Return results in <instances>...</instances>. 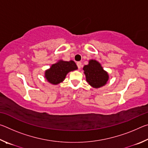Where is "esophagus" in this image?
<instances>
[{"label": "esophagus", "instance_id": "esophagus-1", "mask_svg": "<svg viewBox=\"0 0 148 148\" xmlns=\"http://www.w3.org/2000/svg\"><path fill=\"white\" fill-rule=\"evenodd\" d=\"M77 67H78V69H81L82 62H77Z\"/></svg>", "mask_w": 148, "mask_h": 148}]
</instances>
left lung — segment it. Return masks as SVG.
Instances as JSON below:
<instances>
[{"label":"left lung","mask_w":148,"mask_h":148,"mask_svg":"<svg viewBox=\"0 0 148 148\" xmlns=\"http://www.w3.org/2000/svg\"><path fill=\"white\" fill-rule=\"evenodd\" d=\"M83 70L87 82L94 88L104 86L109 79L108 72L104 71L101 64L96 60H90L89 64L85 65Z\"/></svg>","instance_id":"1"}]
</instances>
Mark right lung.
Instances as JSON below:
<instances>
[{"mask_svg": "<svg viewBox=\"0 0 148 148\" xmlns=\"http://www.w3.org/2000/svg\"><path fill=\"white\" fill-rule=\"evenodd\" d=\"M77 69V66L73 61H59L51 65L50 69L45 72V77L47 82L53 85H57L63 82L69 72Z\"/></svg>", "mask_w": 148, "mask_h": 148, "instance_id": "1", "label": "right lung"}]
</instances>
